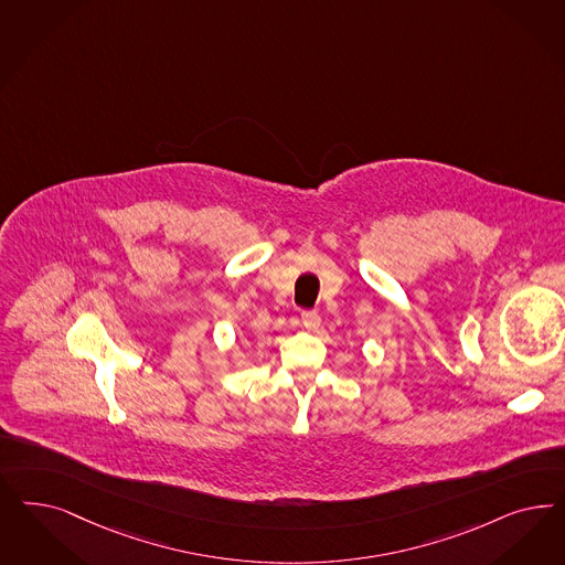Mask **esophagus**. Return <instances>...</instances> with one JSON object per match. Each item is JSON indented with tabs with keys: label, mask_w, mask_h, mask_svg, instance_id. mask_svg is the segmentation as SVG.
Instances as JSON below:
<instances>
[{
	"label": "esophagus",
	"mask_w": 565,
	"mask_h": 565,
	"mask_svg": "<svg viewBox=\"0 0 565 565\" xmlns=\"http://www.w3.org/2000/svg\"><path fill=\"white\" fill-rule=\"evenodd\" d=\"M320 322H322V318H320V313H318V311H301V324L308 328V330H316V328L320 327Z\"/></svg>",
	"instance_id": "obj_1"
}]
</instances>
